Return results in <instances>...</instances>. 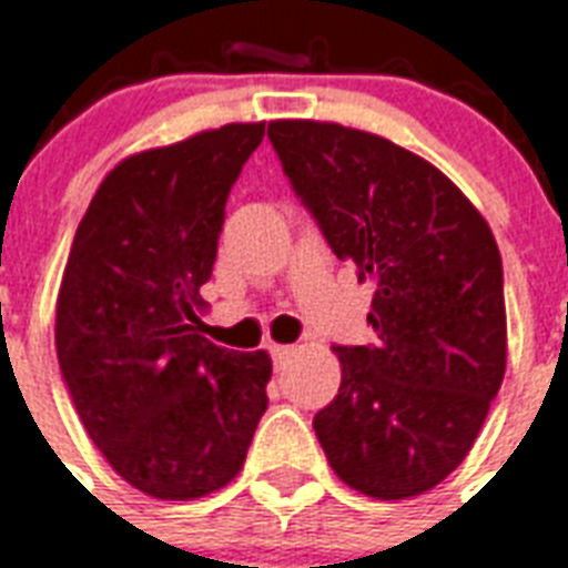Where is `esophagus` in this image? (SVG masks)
I'll list each match as a JSON object with an SVG mask.
<instances>
[{
  "instance_id": "34e87169",
  "label": "esophagus",
  "mask_w": 568,
  "mask_h": 568,
  "mask_svg": "<svg viewBox=\"0 0 568 568\" xmlns=\"http://www.w3.org/2000/svg\"><path fill=\"white\" fill-rule=\"evenodd\" d=\"M292 354H294L292 345H271V359H274L276 365H283Z\"/></svg>"
}]
</instances>
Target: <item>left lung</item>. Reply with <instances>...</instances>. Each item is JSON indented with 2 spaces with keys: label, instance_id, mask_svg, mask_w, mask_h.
I'll list each match as a JSON object with an SVG mask.
<instances>
[{
  "label": "left lung",
  "instance_id": "8db88e82",
  "mask_svg": "<svg viewBox=\"0 0 568 568\" xmlns=\"http://www.w3.org/2000/svg\"><path fill=\"white\" fill-rule=\"evenodd\" d=\"M294 194L372 280L374 345H338L342 386L315 415L356 493L413 498L466 459L507 368L501 253L484 214L422 155L315 120L267 126Z\"/></svg>",
  "mask_w": 568,
  "mask_h": 568
}]
</instances>
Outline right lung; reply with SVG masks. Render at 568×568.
Wrapping results in <instances>:
<instances>
[{"label": "right lung", "mask_w": 568, "mask_h": 568, "mask_svg": "<svg viewBox=\"0 0 568 568\" xmlns=\"http://www.w3.org/2000/svg\"><path fill=\"white\" fill-rule=\"evenodd\" d=\"M265 123L129 155L75 230L55 306L61 377L126 484L191 501L239 475L267 409L271 356L203 338L226 196Z\"/></svg>", "instance_id": "obj_1"}]
</instances>
